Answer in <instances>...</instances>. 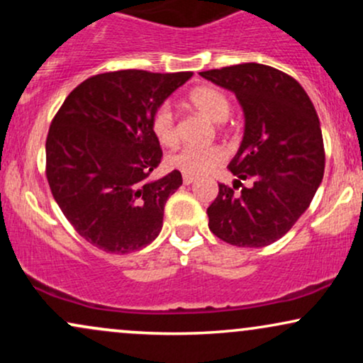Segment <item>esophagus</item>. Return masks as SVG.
Wrapping results in <instances>:
<instances>
[{
	"label": "esophagus",
	"mask_w": 363,
	"mask_h": 363,
	"mask_svg": "<svg viewBox=\"0 0 363 363\" xmlns=\"http://www.w3.org/2000/svg\"><path fill=\"white\" fill-rule=\"evenodd\" d=\"M194 181H196V177L189 176V174H184V176H182V182H184V184H191V182H194Z\"/></svg>",
	"instance_id": "esophagus-1"
}]
</instances>
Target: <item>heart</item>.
Segmentation results:
<instances>
[{
	"instance_id": "1",
	"label": "heart",
	"mask_w": 363,
	"mask_h": 363,
	"mask_svg": "<svg viewBox=\"0 0 363 363\" xmlns=\"http://www.w3.org/2000/svg\"><path fill=\"white\" fill-rule=\"evenodd\" d=\"M189 104L196 111L201 112L215 123H223L230 116L232 106L227 95L215 86H198L189 94ZM152 135L162 147H174L179 140L177 118L167 104H162L152 112L150 118ZM225 160V152L218 145L208 147H182L169 153L165 162L170 169L181 170L182 174L199 176L218 167Z\"/></svg>"
}]
</instances>
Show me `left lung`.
<instances>
[{"mask_svg": "<svg viewBox=\"0 0 363 363\" xmlns=\"http://www.w3.org/2000/svg\"><path fill=\"white\" fill-rule=\"evenodd\" d=\"M201 77L234 91L245 116L242 143L228 164L239 179L234 187L218 184L206 210L208 227L237 247L273 244L309 208L323 181L326 155L314 104L295 78L257 62ZM242 180L252 186H242Z\"/></svg>", "mask_w": 363, "mask_h": 363, "instance_id": "left-lung-1", "label": "left lung"}]
</instances>
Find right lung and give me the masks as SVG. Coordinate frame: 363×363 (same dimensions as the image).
Listing matches in <instances>:
<instances>
[{"instance_id": "1", "label": "right lung", "mask_w": 363, "mask_h": 363, "mask_svg": "<svg viewBox=\"0 0 363 363\" xmlns=\"http://www.w3.org/2000/svg\"><path fill=\"white\" fill-rule=\"evenodd\" d=\"M193 77L191 72L119 69L86 78L62 102L45 140V177L74 230L111 254L155 240L179 170L157 181L162 148L152 112Z\"/></svg>"}]
</instances>
